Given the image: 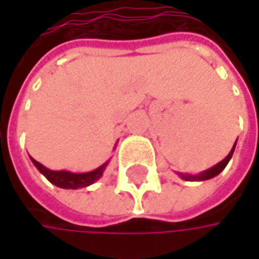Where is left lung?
I'll return each instance as SVG.
<instances>
[{
	"mask_svg": "<svg viewBox=\"0 0 259 259\" xmlns=\"http://www.w3.org/2000/svg\"><path fill=\"white\" fill-rule=\"evenodd\" d=\"M234 148H235V145L233 147V150L230 151V154L222 160V162H219L218 165H214L213 168H210V169H207V171H204L202 174H199V176H184V174H180L183 179H186V180H208V179H213V177H216L218 174H221L224 169H225V166L228 165V162H230V159L233 157V153H234Z\"/></svg>",
	"mask_w": 259,
	"mask_h": 259,
	"instance_id": "1",
	"label": "left lung"
}]
</instances>
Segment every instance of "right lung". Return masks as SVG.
Wrapping results in <instances>:
<instances>
[{
	"label": "right lung",
	"mask_w": 259,
	"mask_h": 259,
	"mask_svg": "<svg viewBox=\"0 0 259 259\" xmlns=\"http://www.w3.org/2000/svg\"><path fill=\"white\" fill-rule=\"evenodd\" d=\"M32 163L35 165V168L51 181L52 184L63 187V189H78V187H85L90 186L91 183L100 179V176L103 174V169L108 163H103L100 168L91 171V172H85V174H73L69 171H51L48 168H45L41 163H38L37 160L31 159Z\"/></svg>",
	"instance_id": "right-lung-1"
}]
</instances>
